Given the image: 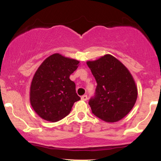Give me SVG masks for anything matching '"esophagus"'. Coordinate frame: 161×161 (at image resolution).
I'll use <instances>...</instances> for the list:
<instances>
[{
	"mask_svg": "<svg viewBox=\"0 0 161 161\" xmlns=\"http://www.w3.org/2000/svg\"><path fill=\"white\" fill-rule=\"evenodd\" d=\"M81 99H82V101H87V100H88V96H87L86 95H82V97H81Z\"/></svg>",
	"mask_w": 161,
	"mask_h": 161,
	"instance_id": "34e87169",
	"label": "esophagus"
}]
</instances>
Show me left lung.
<instances>
[{
	"label": "left lung",
	"instance_id": "left-lung-1",
	"mask_svg": "<svg viewBox=\"0 0 161 161\" xmlns=\"http://www.w3.org/2000/svg\"><path fill=\"white\" fill-rule=\"evenodd\" d=\"M86 64L97 84L95 96L88 102L92 113L107 123L120 120L133 108L137 100V86L132 74L110 54Z\"/></svg>",
	"mask_w": 161,
	"mask_h": 161
}]
</instances>
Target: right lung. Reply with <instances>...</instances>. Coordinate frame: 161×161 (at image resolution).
Listing matches in <instances>:
<instances>
[{
    "label": "right lung",
    "instance_id": "1",
    "mask_svg": "<svg viewBox=\"0 0 161 161\" xmlns=\"http://www.w3.org/2000/svg\"><path fill=\"white\" fill-rule=\"evenodd\" d=\"M79 61L53 53L36 70L30 86L29 99L35 112L47 121L57 122L71 111L80 100L75 84L69 75L78 68Z\"/></svg>",
    "mask_w": 161,
    "mask_h": 161
}]
</instances>
